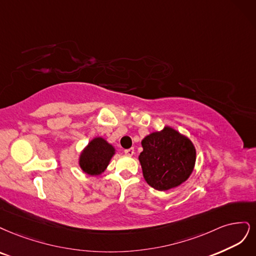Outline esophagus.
<instances>
[{"instance_id":"34e87169","label":"esophagus","mask_w":256,"mask_h":256,"mask_svg":"<svg viewBox=\"0 0 256 256\" xmlns=\"http://www.w3.org/2000/svg\"><path fill=\"white\" fill-rule=\"evenodd\" d=\"M124 154L128 155V156H133V154H134V149H133V148H130V149L124 150Z\"/></svg>"}]
</instances>
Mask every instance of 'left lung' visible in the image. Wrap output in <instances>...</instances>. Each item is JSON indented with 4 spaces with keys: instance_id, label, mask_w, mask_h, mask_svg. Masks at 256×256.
<instances>
[{
    "instance_id": "obj_1",
    "label": "left lung",
    "mask_w": 256,
    "mask_h": 256,
    "mask_svg": "<svg viewBox=\"0 0 256 256\" xmlns=\"http://www.w3.org/2000/svg\"><path fill=\"white\" fill-rule=\"evenodd\" d=\"M139 155L146 182L156 190L166 192L180 186L190 176L196 164L192 140L174 128L164 126L146 136Z\"/></svg>"
}]
</instances>
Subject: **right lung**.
I'll use <instances>...</instances> for the list:
<instances>
[{"instance_id": "1", "label": "right lung", "mask_w": 256, "mask_h": 256, "mask_svg": "<svg viewBox=\"0 0 256 256\" xmlns=\"http://www.w3.org/2000/svg\"><path fill=\"white\" fill-rule=\"evenodd\" d=\"M114 153L116 150L114 146L103 137H94L82 151L78 160L80 167L89 176H100L108 166Z\"/></svg>"}]
</instances>
